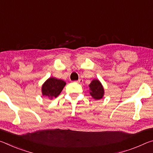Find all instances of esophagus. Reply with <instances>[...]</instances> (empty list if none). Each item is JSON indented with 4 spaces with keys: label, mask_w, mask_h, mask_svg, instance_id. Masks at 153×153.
Wrapping results in <instances>:
<instances>
[{
    "label": "esophagus",
    "mask_w": 153,
    "mask_h": 153,
    "mask_svg": "<svg viewBox=\"0 0 153 153\" xmlns=\"http://www.w3.org/2000/svg\"><path fill=\"white\" fill-rule=\"evenodd\" d=\"M77 82L79 83V84H82V83H83V79L80 78V79H79L78 80H77Z\"/></svg>",
    "instance_id": "obj_1"
}]
</instances>
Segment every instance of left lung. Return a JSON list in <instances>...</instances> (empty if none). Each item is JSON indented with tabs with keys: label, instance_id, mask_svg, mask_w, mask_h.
I'll use <instances>...</instances> for the list:
<instances>
[{
	"label": "left lung",
	"instance_id": "left-lung-1",
	"mask_svg": "<svg viewBox=\"0 0 153 153\" xmlns=\"http://www.w3.org/2000/svg\"><path fill=\"white\" fill-rule=\"evenodd\" d=\"M90 94L96 100L101 99L104 96V88L98 79H93L89 85Z\"/></svg>",
	"mask_w": 153,
	"mask_h": 153
}]
</instances>
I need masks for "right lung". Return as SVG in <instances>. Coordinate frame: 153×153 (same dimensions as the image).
Returning a JSON list of instances; mask_svg holds the SVG:
<instances>
[{
    "label": "right lung",
    "mask_w": 153,
    "mask_h": 153,
    "mask_svg": "<svg viewBox=\"0 0 153 153\" xmlns=\"http://www.w3.org/2000/svg\"><path fill=\"white\" fill-rule=\"evenodd\" d=\"M66 83L63 80L51 77L44 83L42 86V93L44 97L53 99L60 94Z\"/></svg>",
    "instance_id": "obj_1"
}]
</instances>
